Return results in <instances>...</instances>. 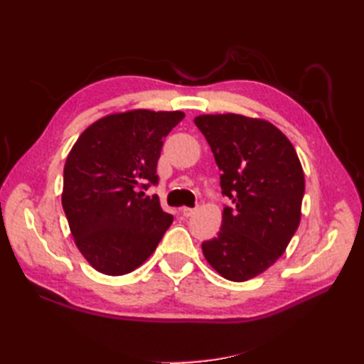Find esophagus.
<instances>
[{"mask_svg":"<svg viewBox=\"0 0 364 364\" xmlns=\"http://www.w3.org/2000/svg\"><path fill=\"white\" fill-rule=\"evenodd\" d=\"M196 213V208H183L181 210V214L184 215V218H192Z\"/></svg>","mask_w":364,"mask_h":364,"instance_id":"34e87169","label":"esophagus"}]
</instances>
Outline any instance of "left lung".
I'll return each instance as SVG.
<instances>
[{
  "mask_svg": "<svg viewBox=\"0 0 364 364\" xmlns=\"http://www.w3.org/2000/svg\"><path fill=\"white\" fill-rule=\"evenodd\" d=\"M222 170L219 235L202 250L214 270L231 282L264 272L284 253L300 223L305 178L289 139L272 123L239 114L194 119Z\"/></svg>",
  "mask_w": 364,
  "mask_h": 364,
  "instance_id": "left-lung-1",
  "label": "left lung"
}]
</instances>
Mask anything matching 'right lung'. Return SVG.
<instances>
[{"instance_id":"right-lung-1","label":"right lung","mask_w":364,"mask_h":364,"mask_svg":"<svg viewBox=\"0 0 364 364\" xmlns=\"http://www.w3.org/2000/svg\"><path fill=\"white\" fill-rule=\"evenodd\" d=\"M183 119L181 111L106 115L68 153L63 208L76 247L98 272H133L173 222L158 196H145V191L158 184L164 137Z\"/></svg>"}]
</instances>
